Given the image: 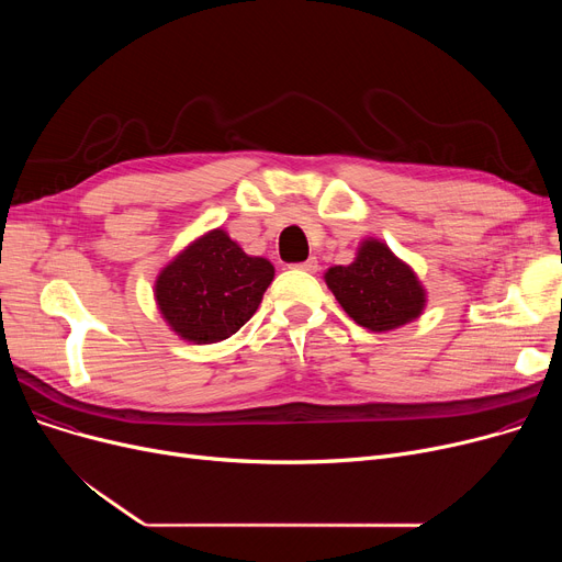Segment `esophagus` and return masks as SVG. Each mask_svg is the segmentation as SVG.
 Returning a JSON list of instances; mask_svg holds the SVG:
<instances>
[{
  "label": "esophagus",
  "instance_id": "esophagus-1",
  "mask_svg": "<svg viewBox=\"0 0 562 562\" xmlns=\"http://www.w3.org/2000/svg\"><path fill=\"white\" fill-rule=\"evenodd\" d=\"M296 269H301V271H307V273H316V271H318V261H316V257H310L307 261H303V263H296Z\"/></svg>",
  "mask_w": 562,
  "mask_h": 562
}]
</instances>
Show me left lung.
<instances>
[{
	"instance_id": "obj_1",
	"label": "left lung",
	"mask_w": 562,
	"mask_h": 562,
	"mask_svg": "<svg viewBox=\"0 0 562 562\" xmlns=\"http://www.w3.org/2000/svg\"><path fill=\"white\" fill-rule=\"evenodd\" d=\"M326 284L344 312L373 333L396 330L426 307L417 273L378 239H364L352 263L328 269Z\"/></svg>"
}]
</instances>
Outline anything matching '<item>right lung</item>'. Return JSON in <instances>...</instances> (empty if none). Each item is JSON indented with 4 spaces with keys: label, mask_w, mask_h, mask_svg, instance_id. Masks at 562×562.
<instances>
[{
    "label": "right lung",
    "mask_w": 562,
    "mask_h": 562,
    "mask_svg": "<svg viewBox=\"0 0 562 562\" xmlns=\"http://www.w3.org/2000/svg\"><path fill=\"white\" fill-rule=\"evenodd\" d=\"M273 276L269 259L246 255L216 227L164 266L155 282V301L177 337L216 344L257 312Z\"/></svg>",
    "instance_id": "right-lung-1"
}]
</instances>
